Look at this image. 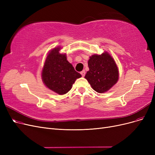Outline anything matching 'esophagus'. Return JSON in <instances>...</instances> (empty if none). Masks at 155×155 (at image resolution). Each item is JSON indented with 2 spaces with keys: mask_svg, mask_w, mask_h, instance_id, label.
Wrapping results in <instances>:
<instances>
[{
  "mask_svg": "<svg viewBox=\"0 0 155 155\" xmlns=\"http://www.w3.org/2000/svg\"><path fill=\"white\" fill-rule=\"evenodd\" d=\"M81 76L83 77L85 76V70H83V71H81Z\"/></svg>",
  "mask_w": 155,
  "mask_h": 155,
  "instance_id": "34e87169",
  "label": "esophagus"
}]
</instances>
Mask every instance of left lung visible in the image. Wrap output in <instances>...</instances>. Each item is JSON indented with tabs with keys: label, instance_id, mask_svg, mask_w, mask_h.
<instances>
[{
	"label": "left lung",
	"instance_id": "left-lung-1",
	"mask_svg": "<svg viewBox=\"0 0 155 155\" xmlns=\"http://www.w3.org/2000/svg\"><path fill=\"white\" fill-rule=\"evenodd\" d=\"M88 66L89 70L85 78L98 93L108 91L118 80V67L114 59L107 51L101 55L94 54L91 56Z\"/></svg>",
	"mask_w": 155,
	"mask_h": 155
}]
</instances>
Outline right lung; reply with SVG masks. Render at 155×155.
<instances>
[{"label":"right lung","mask_w":155,"mask_h":155,"mask_svg":"<svg viewBox=\"0 0 155 155\" xmlns=\"http://www.w3.org/2000/svg\"><path fill=\"white\" fill-rule=\"evenodd\" d=\"M60 49L58 46L50 50L45 60L41 76L46 87L63 95L72 88L75 81L81 75L67 60L66 54L59 53Z\"/></svg>","instance_id":"obj_1"}]
</instances>
